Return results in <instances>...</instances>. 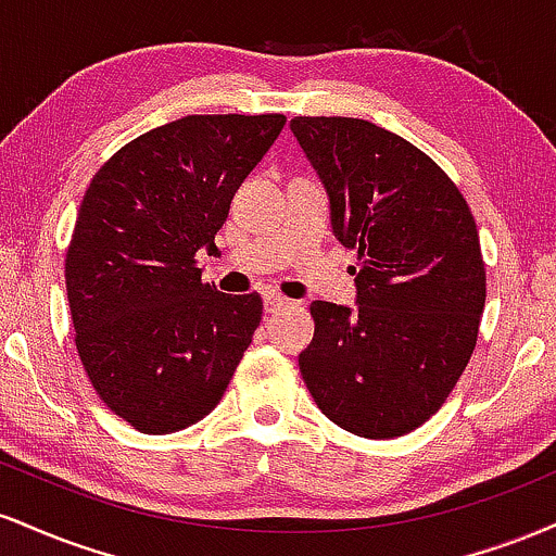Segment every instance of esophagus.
Here are the masks:
<instances>
[{"mask_svg": "<svg viewBox=\"0 0 556 556\" xmlns=\"http://www.w3.org/2000/svg\"><path fill=\"white\" fill-rule=\"evenodd\" d=\"M285 305H290V300H287L285 295H279L277 290H264L266 314H277V311L285 308Z\"/></svg>", "mask_w": 556, "mask_h": 556, "instance_id": "esophagus-1", "label": "esophagus"}]
</instances>
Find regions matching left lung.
<instances>
[{
	"label": "left lung",
	"instance_id": "left-lung-1",
	"mask_svg": "<svg viewBox=\"0 0 556 556\" xmlns=\"http://www.w3.org/2000/svg\"><path fill=\"white\" fill-rule=\"evenodd\" d=\"M353 266L358 308L316 300L300 374L321 413L366 439L424 426L476 350L486 269L460 188L424 151L355 117H295Z\"/></svg>",
	"mask_w": 556,
	"mask_h": 556
}]
</instances>
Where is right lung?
Segmentation results:
<instances>
[{"label":"right lung","instance_id":"obj_1","mask_svg":"<svg viewBox=\"0 0 556 556\" xmlns=\"http://www.w3.org/2000/svg\"><path fill=\"white\" fill-rule=\"evenodd\" d=\"M285 114H188L125 143L96 172L67 245L75 348L104 405L172 433L219 405L264 303L201 282L235 190Z\"/></svg>","mask_w":556,"mask_h":556}]
</instances>
